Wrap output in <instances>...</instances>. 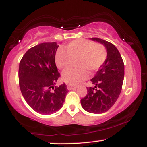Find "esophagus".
<instances>
[{"label": "esophagus", "mask_w": 147, "mask_h": 147, "mask_svg": "<svg viewBox=\"0 0 147 147\" xmlns=\"http://www.w3.org/2000/svg\"><path fill=\"white\" fill-rule=\"evenodd\" d=\"M67 89L69 90H73V89H76V88L74 86H71L70 85H68L67 86Z\"/></svg>", "instance_id": "1"}]
</instances>
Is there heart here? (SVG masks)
I'll use <instances>...</instances> for the list:
<instances>
[{
	"instance_id": "heart-1",
	"label": "heart",
	"mask_w": 147,
	"mask_h": 147,
	"mask_svg": "<svg viewBox=\"0 0 147 147\" xmlns=\"http://www.w3.org/2000/svg\"><path fill=\"white\" fill-rule=\"evenodd\" d=\"M107 57V51L99 43L79 38L72 41L65 48V52L59 51L55 57L57 66L61 70L68 69L75 61L77 68L69 69L62 74V80L72 86H77L89 77L88 71L99 70Z\"/></svg>"
}]
</instances>
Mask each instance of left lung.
<instances>
[{
    "mask_svg": "<svg viewBox=\"0 0 147 147\" xmlns=\"http://www.w3.org/2000/svg\"><path fill=\"white\" fill-rule=\"evenodd\" d=\"M91 40L104 44L107 57L90 79L95 87L87 88V95L81 99V104L88 112L103 113L109 111L119 97L124 81V64L120 53L113 43L99 38Z\"/></svg>",
    "mask_w": 147,
    "mask_h": 147,
    "instance_id": "1",
    "label": "left lung"
}]
</instances>
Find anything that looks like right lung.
<instances>
[{
	"mask_svg": "<svg viewBox=\"0 0 147 147\" xmlns=\"http://www.w3.org/2000/svg\"><path fill=\"white\" fill-rule=\"evenodd\" d=\"M59 45L42 43L30 48L19 63V87L25 100L34 111L49 115L63 106L68 92L64 83L55 86L60 77L55 63Z\"/></svg>",
	"mask_w": 147,
	"mask_h": 147,
	"instance_id": "obj_1",
	"label": "right lung"
}]
</instances>
